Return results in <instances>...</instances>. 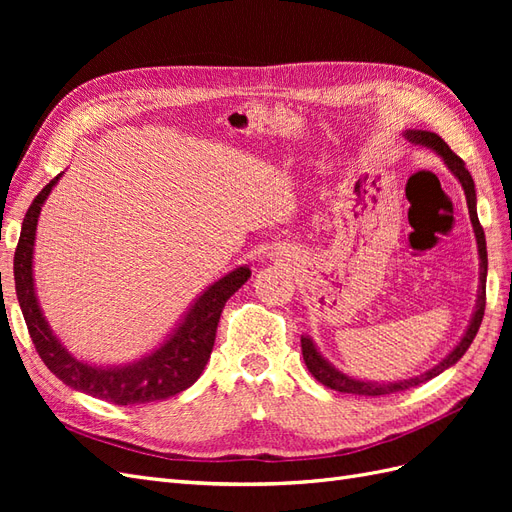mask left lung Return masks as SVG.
<instances>
[{"mask_svg":"<svg viewBox=\"0 0 512 512\" xmlns=\"http://www.w3.org/2000/svg\"><path fill=\"white\" fill-rule=\"evenodd\" d=\"M404 136L414 147H425L429 151L436 153L438 158H442L444 166L451 170V175L461 183L463 194H466V203H468V213H470V222H472V230H474V237H476V247H478V292H476V305H474V312L470 318V324L466 333L457 342V346L448 352L444 359L433 365L431 369L423 371V374H418L414 378H406V380H397V382H376V380H363V378H354L344 374L342 369H337L329 359H324L320 348L316 346V342L309 335H301V352H303V361L309 369V374H312L320 384L329 386L333 391L339 393H352V395H365V397H380V395H391V393H399V391H406L412 389V386L423 384L431 378L440 376L442 371H446L448 367H453L466 350L470 348V344L474 342V337L480 329V322H483L485 316V284H487V241H485V232L483 226L478 222V213H476V188H474V179L468 173L466 164L459 156L451 151L442 138L436 132H427V130H406Z\"/></svg>","mask_w":512,"mask_h":512,"instance_id":"left-lung-1","label":"left lung"}]
</instances>
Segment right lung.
I'll use <instances>...</instances> for the list:
<instances>
[{
  "instance_id": "right-lung-1",
  "label": "right lung",
  "mask_w": 512,
  "mask_h": 512,
  "mask_svg": "<svg viewBox=\"0 0 512 512\" xmlns=\"http://www.w3.org/2000/svg\"><path fill=\"white\" fill-rule=\"evenodd\" d=\"M64 173H59L34 198L21 226L17 252H14V286L25 324L44 365L70 389L113 401L117 406H138L173 397L200 378L209 361L218 322L226 301L252 275L243 265L228 271L209 284L185 309L183 316L158 346L128 363L98 365L68 350L46 320L34 280V247L42 205Z\"/></svg>"
}]
</instances>
